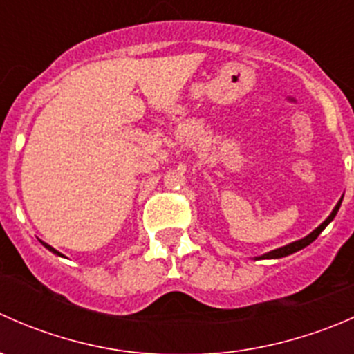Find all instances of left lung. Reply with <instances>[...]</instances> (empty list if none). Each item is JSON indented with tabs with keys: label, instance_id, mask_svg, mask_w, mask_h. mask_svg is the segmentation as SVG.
Returning a JSON list of instances; mask_svg holds the SVG:
<instances>
[{
	"label": "left lung",
	"instance_id": "left-lung-1",
	"mask_svg": "<svg viewBox=\"0 0 354 354\" xmlns=\"http://www.w3.org/2000/svg\"><path fill=\"white\" fill-rule=\"evenodd\" d=\"M339 207H341V202H337V205L334 207V210H332V212H330V216L327 217V219L324 221V223L320 224V226L317 227V230H313L312 233L308 234V236L301 238V240H298V241H292V243H289L286 246H281V248L272 250V252L266 253V255H262V257H257V259H281V257H288V255H291V253H295V252H298V250H301V248H305V246H308L313 240H317V236H319V234L322 233L324 230H326L327 224H329L330 221L334 219L335 214H337V210H339Z\"/></svg>",
	"mask_w": 354,
	"mask_h": 354
}]
</instances>
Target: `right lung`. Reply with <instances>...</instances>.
<instances>
[{"label": "right lung", "mask_w": 354, "mask_h": 354, "mask_svg": "<svg viewBox=\"0 0 354 354\" xmlns=\"http://www.w3.org/2000/svg\"><path fill=\"white\" fill-rule=\"evenodd\" d=\"M42 245H44V246H46V248H48V250H49V252H53V253H56V255L63 257V255H62V253H59V252H58V250H55V248H53V246H49L48 243H42Z\"/></svg>", "instance_id": "right-lung-1"}]
</instances>
